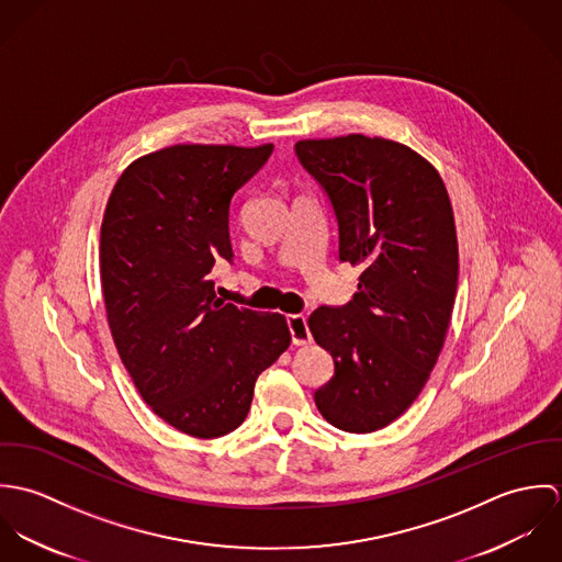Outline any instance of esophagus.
<instances>
[{
	"instance_id": "34e87169",
	"label": "esophagus",
	"mask_w": 562,
	"mask_h": 562,
	"mask_svg": "<svg viewBox=\"0 0 562 562\" xmlns=\"http://www.w3.org/2000/svg\"><path fill=\"white\" fill-rule=\"evenodd\" d=\"M288 326H290L294 346H307L312 341V333H310V326H307L305 316H301V314L288 316Z\"/></svg>"
}]
</instances>
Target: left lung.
I'll return each instance as SVG.
<instances>
[{
    "mask_svg": "<svg viewBox=\"0 0 562 562\" xmlns=\"http://www.w3.org/2000/svg\"><path fill=\"white\" fill-rule=\"evenodd\" d=\"M296 156L333 203L339 259L363 268L348 305L307 321L335 363L314 401L335 428L372 432L419 396L443 348L459 285L452 203L439 170L396 140H299Z\"/></svg>",
    "mask_w": 562,
    "mask_h": 562,
    "instance_id": "obj_1",
    "label": "left lung"
}]
</instances>
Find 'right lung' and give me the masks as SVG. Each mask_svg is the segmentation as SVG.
Segmentation results:
<instances>
[{"mask_svg": "<svg viewBox=\"0 0 562 562\" xmlns=\"http://www.w3.org/2000/svg\"><path fill=\"white\" fill-rule=\"evenodd\" d=\"M274 145H172L132 161L101 221V290L136 390L172 428L214 439L244 422L257 376L290 346L281 314L225 303L229 205Z\"/></svg>", "mask_w": 562, "mask_h": 562, "instance_id": "obj_1", "label": "right lung"}]
</instances>
